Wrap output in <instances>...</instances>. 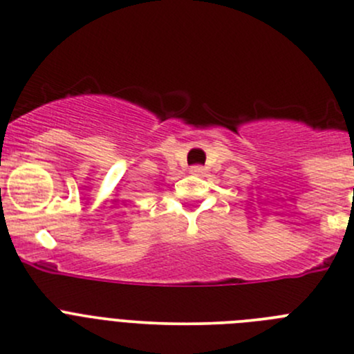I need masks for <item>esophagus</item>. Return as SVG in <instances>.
I'll return each mask as SVG.
<instances>
[{
	"mask_svg": "<svg viewBox=\"0 0 354 354\" xmlns=\"http://www.w3.org/2000/svg\"><path fill=\"white\" fill-rule=\"evenodd\" d=\"M203 169H205V167L200 166V165L192 166V173H193V174H202V173H203Z\"/></svg>",
	"mask_w": 354,
	"mask_h": 354,
	"instance_id": "obj_1",
	"label": "esophagus"
}]
</instances>
